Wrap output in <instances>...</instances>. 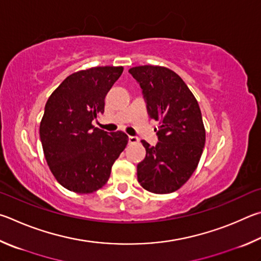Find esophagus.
Segmentation results:
<instances>
[{"instance_id": "1", "label": "esophagus", "mask_w": 261, "mask_h": 261, "mask_svg": "<svg viewBox=\"0 0 261 261\" xmlns=\"http://www.w3.org/2000/svg\"><path fill=\"white\" fill-rule=\"evenodd\" d=\"M140 142V139L136 138V136H128V143L132 144V143H139Z\"/></svg>"}]
</instances>
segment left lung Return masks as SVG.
<instances>
[{
	"label": "left lung",
	"mask_w": 261,
	"mask_h": 261,
	"mask_svg": "<svg viewBox=\"0 0 261 261\" xmlns=\"http://www.w3.org/2000/svg\"><path fill=\"white\" fill-rule=\"evenodd\" d=\"M142 89L148 114L159 121L158 143L142 141L145 158L138 181L153 194L180 189L193 175L205 145V128L197 99L175 72L164 66H135L129 71Z\"/></svg>",
	"instance_id": "8db88e82"
}]
</instances>
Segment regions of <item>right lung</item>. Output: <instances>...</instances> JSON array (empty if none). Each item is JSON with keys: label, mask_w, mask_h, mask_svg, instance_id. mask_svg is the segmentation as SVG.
Here are the masks:
<instances>
[{"label": "right lung", "mask_w": 261, "mask_h": 261, "mask_svg": "<svg viewBox=\"0 0 261 261\" xmlns=\"http://www.w3.org/2000/svg\"><path fill=\"white\" fill-rule=\"evenodd\" d=\"M122 66H97L68 75L50 95L40 139L50 171L64 188L91 194L107 184L113 163L128 143L121 130L93 126Z\"/></svg>", "instance_id": "right-lung-1"}]
</instances>
